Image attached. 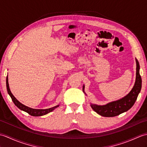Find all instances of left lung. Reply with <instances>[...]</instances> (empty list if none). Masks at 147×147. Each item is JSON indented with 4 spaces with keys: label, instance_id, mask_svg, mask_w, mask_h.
Returning a JSON list of instances; mask_svg holds the SVG:
<instances>
[{
    "label": "left lung",
    "instance_id": "obj_1",
    "mask_svg": "<svg viewBox=\"0 0 147 147\" xmlns=\"http://www.w3.org/2000/svg\"><path fill=\"white\" fill-rule=\"evenodd\" d=\"M136 80L131 90L124 96V97L117 100L112 101L107 103L105 105H97L95 104H90V106L95 112L98 114L104 117H114L119 115L123 112L127 111L133 107L135 104L138 94L141 91L142 88V78L140 74V64L136 59ZM83 91L85 92V85L83 86Z\"/></svg>",
    "mask_w": 147,
    "mask_h": 147
}]
</instances>
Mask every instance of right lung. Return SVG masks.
Masks as SVG:
<instances>
[{"instance_id": "obj_1", "label": "right lung", "mask_w": 147, "mask_h": 147, "mask_svg": "<svg viewBox=\"0 0 147 147\" xmlns=\"http://www.w3.org/2000/svg\"><path fill=\"white\" fill-rule=\"evenodd\" d=\"M6 86H7V90L8 94L11 96L12 100L14 102L15 105L17 106V107L20 109V110L27 112V113H28L30 115H32V116H42V115H45L49 113V112L53 111L55 109L58 107L59 106V105H57L56 106H54V107H53L46 109H32L29 107H27V106L21 104L20 102H19L18 100L16 98L15 96L12 95V93L11 92V90L9 88V82H8V76H7V78H6Z\"/></svg>"}]
</instances>
